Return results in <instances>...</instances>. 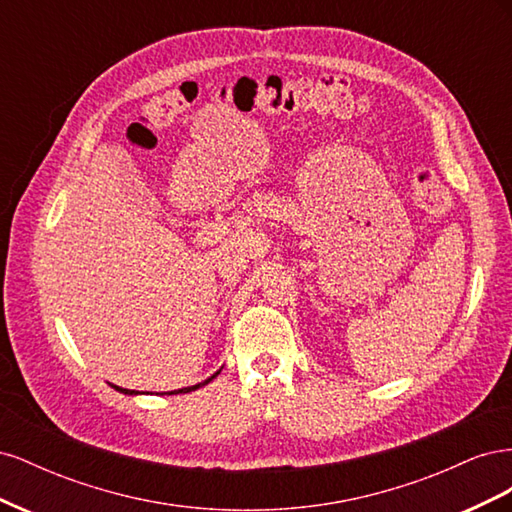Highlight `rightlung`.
Returning <instances> with one entry per match:
<instances>
[{
    "mask_svg": "<svg viewBox=\"0 0 512 512\" xmlns=\"http://www.w3.org/2000/svg\"><path fill=\"white\" fill-rule=\"evenodd\" d=\"M215 376H218V374H215ZM215 376H211L209 380H205V382H200V384H194V386H188V389H179V391H173V393H168V395H177V393H190V391H196V389H200V386H205V384H209ZM113 389H117L119 393H126V395H134L136 391H130V389H121V386H115L113 384Z\"/></svg>",
    "mask_w": 512,
    "mask_h": 512,
    "instance_id": "obj_1",
    "label": "right lung"
}]
</instances>
